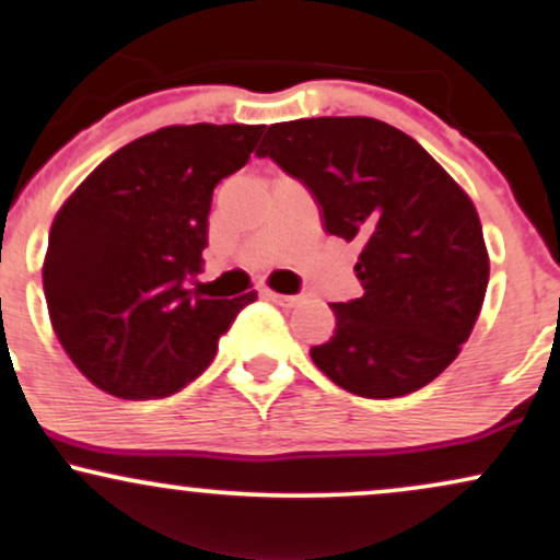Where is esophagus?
Returning <instances> with one entry per match:
<instances>
[{"label":"esophagus","mask_w":560,"mask_h":560,"mask_svg":"<svg viewBox=\"0 0 560 560\" xmlns=\"http://www.w3.org/2000/svg\"><path fill=\"white\" fill-rule=\"evenodd\" d=\"M268 300H273L281 307H296V304L304 302L302 294H279V292H268Z\"/></svg>","instance_id":"esophagus-1"}]
</instances>
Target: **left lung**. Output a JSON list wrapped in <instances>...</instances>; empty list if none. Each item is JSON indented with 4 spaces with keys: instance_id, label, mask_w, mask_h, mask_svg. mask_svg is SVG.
<instances>
[{
    "instance_id": "left-lung-1",
    "label": "left lung",
    "mask_w": 560,
    "mask_h": 560,
    "mask_svg": "<svg viewBox=\"0 0 560 560\" xmlns=\"http://www.w3.org/2000/svg\"><path fill=\"white\" fill-rule=\"evenodd\" d=\"M310 188L325 232L359 240L364 294L330 304L336 330L310 357L362 398L421 390L455 362L488 287L470 196L416 139L366 116L271 124L258 147Z\"/></svg>"
}]
</instances>
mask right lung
<instances>
[{"mask_svg":"<svg viewBox=\"0 0 560 560\" xmlns=\"http://www.w3.org/2000/svg\"><path fill=\"white\" fill-rule=\"evenodd\" d=\"M264 126H165L113 152L63 201L44 292L54 332L92 385L124 400L178 393L256 292L188 287L203 266L211 194L250 160Z\"/></svg>","mask_w":560,"mask_h":560,"instance_id":"add662e5","label":"right lung"}]
</instances>
